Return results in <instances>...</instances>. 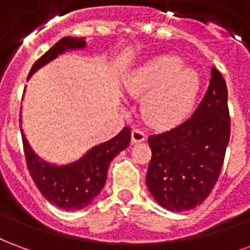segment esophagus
I'll use <instances>...</instances> for the list:
<instances>
[{"label":"esophagus","mask_w":250,"mask_h":250,"mask_svg":"<svg viewBox=\"0 0 250 250\" xmlns=\"http://www.w3.org/2000/svg\"><path fill=\"white\" fill-rule=\"evenodd\" d=\"M145 139H146V134L143 131L139 130V128H134L132 130V132H131V141H132V143H141Z\"/></svg>","instance_id":"34e87169"}]
</instances>
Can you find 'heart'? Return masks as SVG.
Masks as SVG:
<instances>
[{"instance_id":"obj_1","label":"heart","mask_w":250,"mask_h":250,"mask_svg":"<svg viewBox=\"0 0 250 250\" xmlns=\"http://www.w3.org/2000/svg\"><path fill=\"white\" fill-rule=\"evenodd\" d=\"M202 85L199 72L184 66L179 57L163 55L143 62L127 75L125 88L143 99L142 114L152 125H177L188 114Z\"/></svg>"}]
</instances>
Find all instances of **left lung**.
Returning <instances> with one entry per match:
<instances>
[{
    "instance_id": "1",
    "label": "left lung",
    "mask_w": 250,
    "mask_h": 250,
    "mask_svg": "<svg viewBox=\"0 0 250 250\" xmlns=\"http://www.w3.org/2000/svg\"><path fill=\"white\" fill-rule=\"evenodd\" d=\"M230 138L228 88L214 66L208 91L182 125L148 138L150 193L165 209L186 211L209 197L220 177Z\"/></svg>"
}]
</instances>
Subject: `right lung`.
Masks as SVG:
<instances>
[{
  "instance_id": "1",
  "label": "right lung",
  "mask_w": 250,
  "mask_h": 250,
  "mask_svg": "<svg viewBox=\"0 0 250 250\" xmlns=\"http://www.w3.org/2000/svg\"><path fill=\"white\" fill-rule=\"evenodd\" d=\"M85 46L87 41L84 37H62L33 64L28 79L41 66L59 57V55L68 51L84 49ZM21 135L26 166L33 182L48 202L64 210H82L96 198L107 181L111 161L127 148L131 141V130L125 127L112 139L93 146L75 162L53 165L41 159L32 150L22 130Z\"/></svg>"
}]
</instances>
